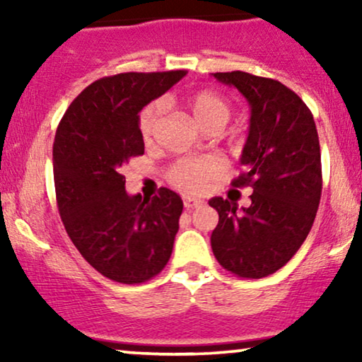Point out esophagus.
<instances>
[{"mask_svg":"<svg viewBox=\"0 0 362 362\" xmlns=\"http://www.w3.org/2000/svg\"><path fill=\"white\" fill-rule=\"evenodd\" d=\"M184 206L185 209H195V207L202 206V201H199V199H194V197H184Z\"/></svg>","mask_w":362,"mask_h":362,"instance_id":"1","label":"esophagus"}]
</instances>
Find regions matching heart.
Instances as JSON below:
<instances>
[{
    "mask_svg": "<svg viewBox=\"0 0 362 362\" xmlns=\"http://www.w3.org/2000/svg\"><path fill=\"white\" fill-rule=\"evenodd\" d=\"M187 109L190 110L195 122L206 131H219L226 126L233 114V107L226 98L216 91L201 90L187 98ZM163 107L161 103H149L139 115V132L146 143H151ZM226 170V161L221 156L185 158L178 160L168 170V182L180 192L199 194L218 180Z\"/></svg>",
    "mask_w": 362,
    "mask_h": 362,
    "instance_id": "1",
    "label": "heart"
}]
</instances>
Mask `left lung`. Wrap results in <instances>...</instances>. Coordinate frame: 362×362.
I'll return each mask as SVG.
<instances>
[{"label":"left lung","instance_id":"left-lung-1","mask_svg":"<svg viewBox=\"0 0 362 362\" xmlns=\"http://www.w3.org/2000/svg\"><path fill=\"white\" fill-rule=\"evenodd\" d=\"M250 103V129L242 153L245 170L233 187L253 189L250 207L213 197L219 214L211 235L216 260L243 279H260L284 267L300 250L322 197V158L311 110L272 78L245 71L214 73Z\"/></svg>","mask_w":362,"mask_h":362}]
</instances>
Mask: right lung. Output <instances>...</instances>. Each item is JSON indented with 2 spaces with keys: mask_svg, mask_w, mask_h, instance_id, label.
Here are the masks:
<instances>
[{
  "mask_svg": "<svg viewBox=\"0 0 362 362\" xmlns=\"http://www.w3.org/2000/svg\"><path fill=\"white\" fill-rule=\"evenodd\" d=\"M187 74L120 73L93 81L62 115L52 146L56 201L66 233L95 271L141 284L163 271L173 250L180 195L126 192L122 167L144 153L139 112Z\"/></svg>",
  "mask_w": 362,
  "mask_h": 362,
  "instance_id": "add662e5",
  "label": "right lung"
}]
</instances>
